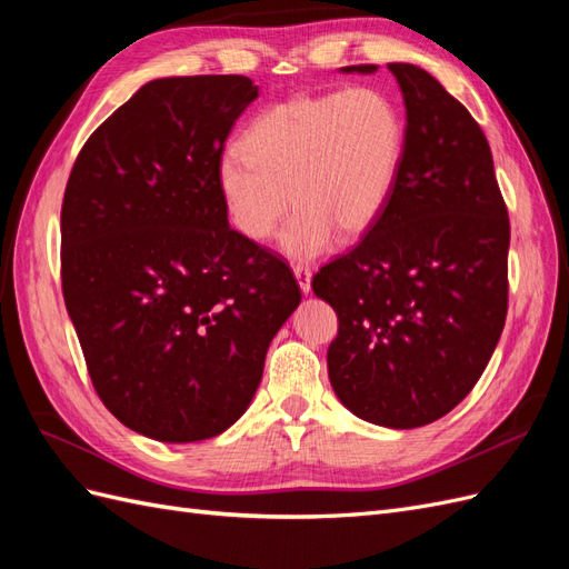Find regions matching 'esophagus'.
<instances>
[{"label": "esophagus", "instance_id": "34e87169", "mask_svg": "<svg viewBox=\"0 0 569 569\" xmlns=\"http://www.w3.org/2000/svg\"><path fill=\"white\" fill-rule=\"evenodd\" d=\"M295 278L299 282V289L303 291V295H308L311 291V280H313V272L308 266H295Z\"/></svg>", "mask_w": 569, "mask_h": 569}]
</instances>
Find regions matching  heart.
I'll list each match as a JSON object with an SVG mask.
<instances>
[{
  "mask_svg": "<svg viewBox=\"0 0 569 569\" xmlns=\"http://www.w3.org/2000/svg\"><path fill=\"white\" fill-rule=\"evenodd\" d=\"M406 153V120L372 88L301 94L270 107L226 149L216 187L232 228L266 242L289 209L280 249L295 261L330 251L337 232L370 230L393 194Z\"/></svg>",
  "mask_w": 569,
  "mask_h": 569,
  "instance_id": "obj_1",
  "label": "heart"
}]
</instances>
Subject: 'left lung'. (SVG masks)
Returning a JSON list of instances; mask_svg holds the SVG:
<instances>
[{
    "label": "left lung",
    "instance_id": "1",
    "mask_svg": "<svg viewBox=\"0 0 569 569\" xmlns=\"http://www.w3.org/2000/svg\"><path fill=\"white\" fill-rule=\"evenodd\" d=\"M389 71L406 107L399 180L366 237L320 268L313 291L339 318L327 349L337 399L366 422L412 429L472 391L501 339L510 222L470 111L420 66Z\"/></svg>",
    "mask_w": 569,
    "mask_h": 569
}]
</instances>
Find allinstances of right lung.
<instances>
[{
  "label": "right lung",
  "mask_w": 569,
  "mask_h": 569,
  "mask_svg": "<svg viewBox=\"0 0 569 569\" xmlns=\"http://www.w3.org/2000/svg\"><path fill=\"white\" fill-rule=\"evenodd\" d=\"M258 97L244 76L159 78L78 153L61 209V284L99 399L132 432H226L261 385L301 291L230 228L216 163Z\"/></svg>",
  "instance_id": "right-lung-1"
}]
</instances>
